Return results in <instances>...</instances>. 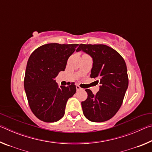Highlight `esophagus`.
<instances>
[{
    "label": "esophagus",
    "mask_w": 152,
    "mask_h": 152,
    "mask_svg": "<svg viewBox=\"0 0 152 152\" xmlns=\"http://www.w3.org/2000/svg\"><path fill=\"white\" fill-rule=\"evenodd\" d=\"M76 91H80V90H82V88L80 87L78 85H76Z\"/></svg>",
    "instance_id": "34e87169"
}]
</instances>
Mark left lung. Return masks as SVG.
Wrapping results in <instances>:
<instances>
[{"label": "left lung", "mask_w": 152, "mask_h": 152, "mask_svg": "<svg viewBox=\"0 0 152 152\" xmlns=\"http://www.w3.org/2000/svg\"><path fill=\"white\" fill-rule=\"evenodd\" d=\"M78 50L92 58L91 77L99 79L97 82L101 84L96 94L86 90L88 97L81 102L84 115L92 122L106 121L120 109L128 88L125 61L117 51L106 45L80 44Z\"/></svg>", "instance_id": "1"}]
</instances>
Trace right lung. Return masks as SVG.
<instances>
[{"mask_svg": "<svg viewBox=\"0 0 152 152\" xmlns=\"http://www.w3.org/2000/svg\"><path fill=\"white\" fill-rule=\"evenodd\" d=\"M78 45L48 43L30 56L24 88L31 110L41 121L52 123L61 119L68 99L76 93L74 82L66 87H59L54 78L60 72L65 70L69 57L75 50L79 51Z\"/></svg>", "mask_w": 152, "mask_h": 152, "instance_id": "add662e5", "label": "right lung"}]
</instances>
